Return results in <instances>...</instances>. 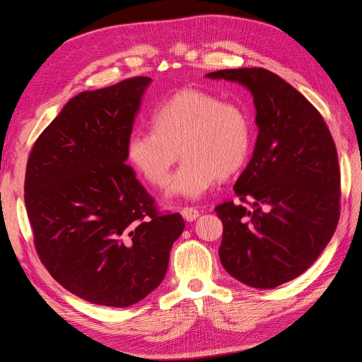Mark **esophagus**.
<instances>
[{"mask_svg":"<svg viewBox=\"0 0 362 362\" xmlns=\"http://www.w3.org/2000/svg\"><path fill=\"white\" fill-rule=\"evenodd\" d=\"M181 214H182V217L187 222H193V221H196V218L199 217V211L196 210L194 206H184L182 210H181Z\"/></svg>","mask_w":362,"mask_h":362,"instance_id":"obj_1","label":"esophagus"}]
</instances>
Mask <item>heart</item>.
Returning a JSON list of instances; mask_svg holds the SVG:
<instances>
[{"instance_id":"heart-1","label":"heart","mask_w":362,"mask_h":362,"mask_svg":"<svg viewBox=\"0 0 362 362\" xmlns=\"http://www.w3.org/2000/svg\"><path fill=\"white\" fill-rule=\"evenodd\" d=\"M151 128L129 134L127 157L151 185L161 189L180 151L184 160L169 193L182 198H199L217 178L237 173L252 146V127L243 108L198 89L181 90L157 107Z\"/></svg>"}]
</instances>
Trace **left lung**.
Returning a JSON list of instances; mask_svg holds the SVG:
<instances>
[{"label": "left lung", "instance_id": "left-lung-1", "mask_svg": "<svg viewBox=\"0 0 362 362\" xmlns=\"http://www.w3.org/2000/svg\"><path fill=\"white\" fill-rule=\"evenodd\" d=\"M245 84L254 95L258 137L234 185L238 202L214 208L229 275L254 288L300 276L329 243L339 218L341 177L331 131L319 110L264 68L206 74Z\"/></svg>", "mask_w": 362, "mask_h": 362}]
</instances>
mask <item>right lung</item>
Listing matches in <instances>:
<instances>
[{"mask_svg": "<svg viewBox=\"0 0 362 362\" xmlns=\"http://www.w3.org/2000/svg\"><path fill=\"white\" fill-rule=\"evenodd\" d=\"M148 76L81 92L42 131L27 161L24 199L35 247L62 287L124 308L156 290L184 231L127 161Z\"/></svg>", "mask_w": 362, "mask_h": 362, "instance_id": "right-lung-1", "label": "right lung"}]
</instances>
